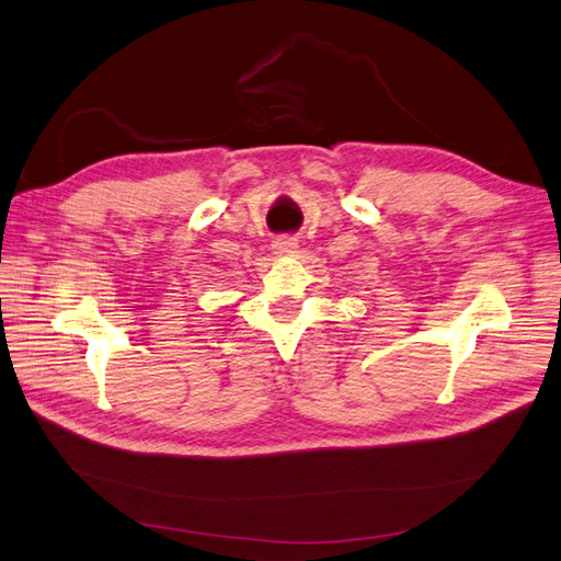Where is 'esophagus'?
<instances>
[{
	"label": "esophagus",
	"mask_w": 561,
	"mask_h": 561,
	"mask_svg": "<svg viewBox=\"0 0 561 561\" xmlns=\"http://www.w3.org/2000/svg\"><path fill=\"white\" fill-rule=\"evenodd\" d=\"M295 248H297V239H293V236H278V239L271 243V250H274L276 254H287Z\"/></svg>",
	"instance_id": "esophagus-1"
}]
</instances>
